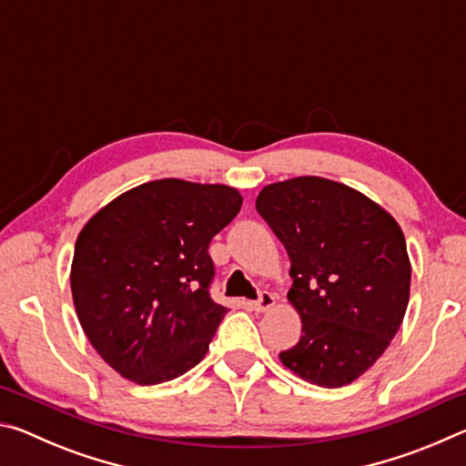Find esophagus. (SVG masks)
<instances>
[{
	"label": "esophagus",
	"mask_w": 466,
	"mask_h": 466,
	"mask_svg": "<svg viewBox=\"0 0 466 466\" xmlns=\"http://www.w3.org/2000/svg\"><path fill=\"white\" fill-rule=\"evenodd\" d=\"M275 306V296L271 294V291H263L261 296H258L257 302H252V309H255L257 312H267L269 309H273Z\"/></svg>",
	"instance_id": "34e87169"
}]
</instances>
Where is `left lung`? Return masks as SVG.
Instances as JSON below:
<instances>
[{"instance_id": "1", "label": "left lung", "mask_w": 466, "mask_h": 466, "mask_svg": "<svg viewBox=\"0 0 466 466\" xmlns=\"http://www.w3.org/2000/svg\"><path fill=\"white\" fill-rule=\"evenodd\" d=\"M257 211L289 257L302 337L279 353L302 380L339 389L368 372L403 322L411 261L400 226L364 193L296 177L267 185Z\"/></svg>"}]
</instances>
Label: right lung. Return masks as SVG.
I'll return each mask as SVG.
<instances>
[{
	"mask_svg": "<svg viewBox=\"0 0 466 466\" xmlns=\"http://www.w3.org/2000/svg\"><path fill=\"white\" fill-rule=\"evenodd\" d=\"M238 188L149 180L77 234L72 296L98 356L127 380H175L205 358L228 312L209 298V242L236 218Z\"/></svg>",
	"mask_w": 466,
	"mask_h": 466,
	"instance_id": "right-lung-1",
	"label": "right lung"
}]
</instances>
